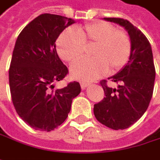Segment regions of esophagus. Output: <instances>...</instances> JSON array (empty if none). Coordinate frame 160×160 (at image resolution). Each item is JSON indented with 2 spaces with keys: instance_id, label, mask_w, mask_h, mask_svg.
Returning <instances> with one entry per match:
<instances>
[{
  "instance_id": "esophagus-1",
  "label": "esophagus",
  "mask_w": 160,
  "mask_h": 160,
  "mask_svg": "<svg viewBox=\"0 0 160 160\" xmlns=\"http://www.w3.org/2000/svg\"><path fill=\"white\" fill-rule=\"evenodd\" d=\"M89 85H90V83H89V82H80V87H81V89H82V90H84L85 88H87Z\"/></svg>"
}]
</instances>
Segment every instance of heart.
<instances>
[{"label":"heart","instance_id":"b5f03b06","mask_svg":"<svg viewBox=\"0 0 160 160\" xmlns=\"http://www.w3.org/2000/svg\"><path fill=\"white\" fill-rule=\"evenodd\" d=\"M91 49L92 59L80 60L70 68L71 76L80 80H92L111 72L120 70L131 55V41L126 33L116 30L109 22L102 21L79 26L75 32L64 31L57 41L59 57L73 63L83 56L86 48Z\"/></svg>","mask_w":160,"mask_h":160}]
</instances>
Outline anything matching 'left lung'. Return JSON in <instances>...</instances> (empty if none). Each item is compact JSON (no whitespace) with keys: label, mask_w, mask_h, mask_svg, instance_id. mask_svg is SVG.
Instances as JSON below:
<instances>
[{"label":"left lung","mask_w":160,"mask_h":160,"mask_svg":"<svg viewBox=\"0 0 160 160\" xmlns=\"http://www.w3.org/2000/svg\"><path fill=\"white\" fill-rule=\"evenodd\" d=\"M124 27L131 41V55L127 64L115 75L116 89L101 81L105 97L94 104L96 119L113 130L126 129L147 111L152 98L156 70L151 46L146 36L131 22L122 18H103Z\"/></svg>","instance_id":"left-lung-1"}]
</instances>
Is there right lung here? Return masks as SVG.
Segmentation results:
<instances>
[{
	"instance_id": "add662e5",
	"label": "right lung",
	"mask_w": 160,
	"mask_h": 160,
	"mask_svg": "<svg viewBox=\"0 0 160 160\" xmlns=\"http://www.w3.org/2000/svg\"><path fill=\"white\" fill-rule=\"evenodd\" d=\"M71 18L44 13L30 22L17 37L9 68L12 101L18 115L36 130H54L64 123L79 82L54 90L68 69L58 56L56 40L74 23Z\"/></svg>"
}]
</instances>
